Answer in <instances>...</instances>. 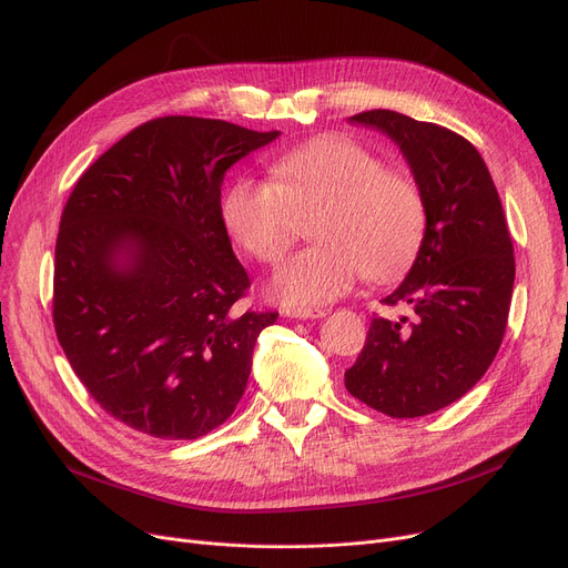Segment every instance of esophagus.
Masks as SVG:
<instances>
[{
	"label": "esophagus",
	"mask_w": 568,
	"mask_h": 568,
	"mask_svg": "<svg viewBox=\"0 0 568 568\" xmlns=\"http://www.w3.org/2000/svg\"><path fill=\"white\" fill-rule=\"evenodd\" d=\"M284 316H288V318H321V316H326V312H323V310H305V307H286Z\"/></svg>",
	"instance_id": "1"
}]
</instances>
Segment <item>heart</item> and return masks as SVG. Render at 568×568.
<instances>
[{
	"label": "heart",
	"instance_id": "heart-1",
	"mask_svg": "<svg viewBox=\"0 0 568 568\" xmlns=\"http://www.w3.org/2000/svg\"><path fill=\"white\" fill-rule=\"evenodd\" d=\"M312 212L316 242L288 256L270 282L286 305L337 301L363 273L376 282L397 277L427 233L420 184L339 133L282 152L270 164V180L237 175L220 201L226 233L258 263H275Z\"/></svg>",
	"mask_w": 568,
	"mask_h": 568
}]
</instances>
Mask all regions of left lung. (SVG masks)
Listing matches in <instances>:
<instances>
[{"mask_svg":"<svg viewBox=\"0 0 568 568\" xmlns=\"http://www.w3.org/2000/svg\"><path fill=\"white\" fill-rule=\"evenodd\" d=\"M409 161L427 201L423 247L386 305L416 318L376 316L346 390L390 418L435 414L469 393L504 339L516 258L493 175L478 150L446 126L395 111H365Z\"/></svg>","mask_w":568,"mask_h":568,"instance_id":"obj_1","label":"left lung"}]
</instances>
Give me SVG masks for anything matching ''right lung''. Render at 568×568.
Wrapping results in <instances>:
<instances>
[{"label": "right lung", "instance_id": "obj_1", "mask_svg": "<svg viewBox=\"0 0 568 568\" xmlns=\"http://www.w3.org/2000/svg\"><path fill=\"white\" fill-rule=\"evenodd\" d=\"M280 131L150 120L80 175L55 245L52 321L88 393L156 439H199L245 393L256 337L277 312L250 288L222 224L226 171Z\"/></svg>", "mask_w": 568, "mask_h": 568}]
</instances>
